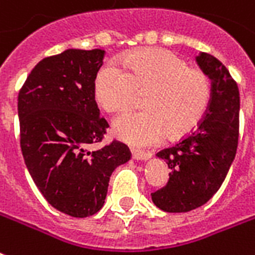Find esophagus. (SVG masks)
<instances>
[{
	"label": "esophagus",
	"mask_w": 255,
	"mask_h": 255,
	"mask_svg": "<svg viewBox=\"0 0 255 255\" xmlns=\"http://www.w3.org/2000/svg\"><path fill=\"white\" fill-rule=\"evenodd\" d=\"M132 158L135 160H148L151 158V153L143 152V151H139V149H131Z\"/></svg>",
	"instance_id": "esophagus-1"
}]
</instances>
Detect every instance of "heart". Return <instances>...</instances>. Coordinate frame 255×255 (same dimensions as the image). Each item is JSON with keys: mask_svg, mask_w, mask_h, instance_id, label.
Instances as JSON below:
<instances>
[{"mask_svg": "<svg viewBox=\"0 0 255 255\" xmlns=\"http://www.w3.org/2000/svg\"><path fill=\"white\" fill-rule=\"evenodd\" d=\"M104 64L95 77L93 93L107 112H120L147 91L144 111H131L114 122V133L133 145H153L187 133L205 116L211 81L184 60L164 49H140Z\"/></svg>", "mask_w": 255, "mask_h": 255, "instance_id": "1", "label": "heart"}]
</instances>
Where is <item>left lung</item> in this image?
Returning <instances> with one entry per match:
<instances>
[{
  "mask_svg": "<svg viewBox=\"0 0 255 255\" xmlns=\"http://www.w3.org/2000/svg\"><path fill=\"white\" fill-rule=\"evenodd\" d=\"M198 65L211 80V100L195 131L156 153L171 168L163 188L151 194L167 213L201 207L222 186L236 158L240 133V91L226 67L209 53H199Z\"/></svg>",
  "mask_w": 255,
  "mask_h": 255,
  "instance_id": "8db88e82",
  "label": "left lung"
}]
</instances>
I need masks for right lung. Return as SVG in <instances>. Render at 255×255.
I'll list each match as a JSON object with an SVG mask.
<instances>
[{"instance_id":"1","label":"right lung","mask_w":255,"mask_h":255,"mask_svg":"<svg viewBox=\"0 0 255 255\" xmlns=\"http://www.w3.org/2000/svg\"><path fill=\"white\" fill-rule=\"evenodd\" d=\"M104 54L102 49H67L45 57L18 93L26 168L48 203L75 218L102 209L111 175L131 159L120 141L92 149L108 128L93 93Z\"/></svg>"}]
</instances>
